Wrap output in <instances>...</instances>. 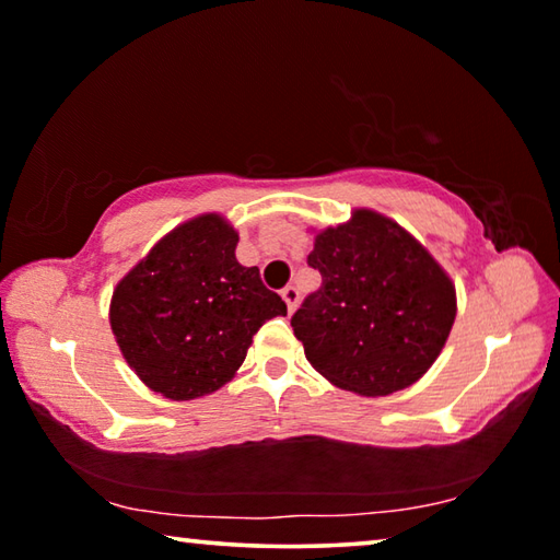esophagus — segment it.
<instances>
[{"label": "esophagus", "mask_w": 560, "mask_h": 560, "mask_svg": "<svg viewBox=\"0 0 560 560\" xmlns=\"http://www.w3.org/2000/svg\"><path fill=\"white\" fill-rule=\"evenodd\" d=\"M281 299L287 301V308H289V311H296L301 293H299L296 287H287V289H281Z\"/></svg>", "instance_id": "obj_1"}]
</instances>
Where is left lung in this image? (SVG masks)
Masks as SVG:
<instances>
[{
  "label": "left lung",
  "mask_w": 560,
  "mask_h": 560,
  "mask_svg": "<svg viewBox=\"0 0 560 560\" xmlns=\"http://www.w3.org/2000/svg\"><path fill=\"white\" fill-rule=\"evenodd\" d=\"M320 289L293 314L308 363L363 397L405 390L430 371L457 316V291L438 259L375 210L314 236Z\"/></svg>",
  "instance_id": "obj_1"
}]
</instances>
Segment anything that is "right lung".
<instances>
[{
  "instance_id": "obj_1",
  "label": "right lung",
  "mask_w": 560,
  "mask_h": 560,
  "mask_svg": "<svg viewBox=\"0 0 560 560\" xmlns=\"http://www.w3.org/2000/svg\"><path fill=\"white\" fill-rule=\"evenodd\" d=\"M222 214L177 224L113 289L110 330L126 363L167 400H195L230 383L257 330L287 303L234 257Z\"/></svg>"
}]
</instances>
